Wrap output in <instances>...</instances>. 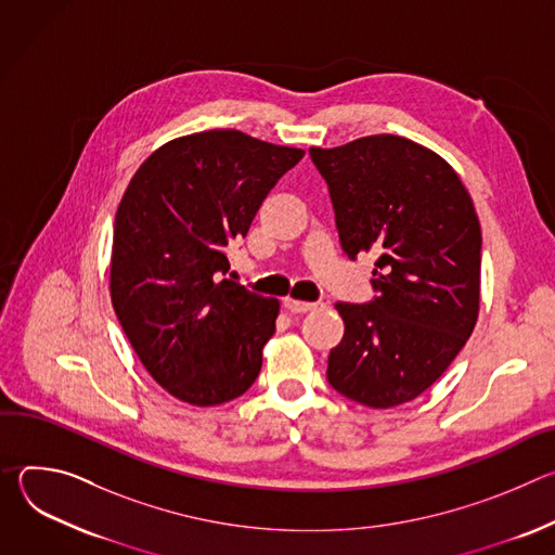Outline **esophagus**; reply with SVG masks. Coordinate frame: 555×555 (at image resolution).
Masks as SVG:
<instances>
[{
    "mask_svg": "<svg viewBox=\"0 0 555 555\" xmlns=\"http://www.w3.org/2000/svg\"><path fill=\"white\" fill-rule=\"evenodd\" d=\"M283 307L292 313H305V311H311V309H319V307H325L323 300L319 302H305V300H296V298H283Z\"/></svg>",
    "mask_w": 555,
    "mask_h": 555,
    "instance_id": "34e87169",
    "label": "esophagus"
}]
</instances>
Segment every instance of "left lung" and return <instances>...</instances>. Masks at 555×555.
<instances>
[{"instance_id":"left-lung-1","label":"left lung","mask_w":555,"mask_h":555,"mask_svg":"<svg viewBox=\"0 0 555 555\" xmlns=\"http://www.w3.org/2000/svg\"><path fill=\"white\" fill-rule=\"evenodd\" d=\"M330 186L343 253L379 255L375 298L336 302L345 336L327 379L369 409L430 388L469 338L481 296V223L454 169L402 135L309 149Z\"/></svg>"}]
</instances>
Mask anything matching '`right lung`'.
Masks as SVG:
<instances>
[{
    "label": "right lung",
    "mask_w": 555,
    "mask_h": 555,
    "mask_svg": "<svg viewBox=\"0 0 555 555\" xmlns=\"http://www.w3.org/2000/svg\"><path fill=\"white\" fill-rule=\"evenodd\" d=\"M305 155L212 129L153 151L114 221L112 305L151 377L193 406L244 395L276 330L279 300L223 279L274 184Z\"/></svg>",
    "instance_id": "right-lung-1"
}]
</instances>
